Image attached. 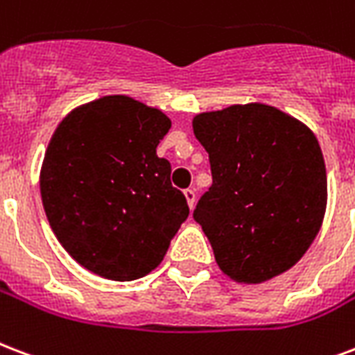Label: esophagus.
<instances>
[{
    "mask_svg": "<svg viewBox=\"0 0 355 355\" xmlns=\"http://www.w3.org/2000/svg\"><path fill=\"white\" fill-rule=\"evenodd\" d=\"M184 196H186V201H188L189 208H193V205H196V189H184Z\"/></svg>",
    "mask_w": 355,
    "mask_h": 355,
    "instance_id": "34e87169",
    "label": "esophagus"
}]
</instances>
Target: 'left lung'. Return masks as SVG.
<instances>
[{
	"label": "left lung",
	"mask_w": 355,
	"mask_h": 355,
	"mask_svg": "<svg viewBox=\"0 0 355 355\" xmlns=\"http://www.w3.org/2000/svg\"><path fill=\"white\" fill-rule=\"evenodd\" d=\"M193 134L212 169V186L193 220L221 272L257 285L291 270L320 231L328 202L315 134L259 102L199 113Z\"/></svg>",
	"instance_id": "1"
}]
</instances>
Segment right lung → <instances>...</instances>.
I'll use <instances>...</instances> for the list:
<instances>
[{"label":"right lung","instance_id":"1","mask_svg":"<svg viewBox=\"0 0 355 355\" xmlns=\"http://www.w3.org/2000/svg\"><path fill=\"white\" fill-rule=\"evenodd\" d=\"M166 113L112 94L59 123L40 169L46 218L69 255L112 281H134L164 261L189 208L156 147Z\"/></svg>","mask_w":355,"mask_h":355}]
</instances>
